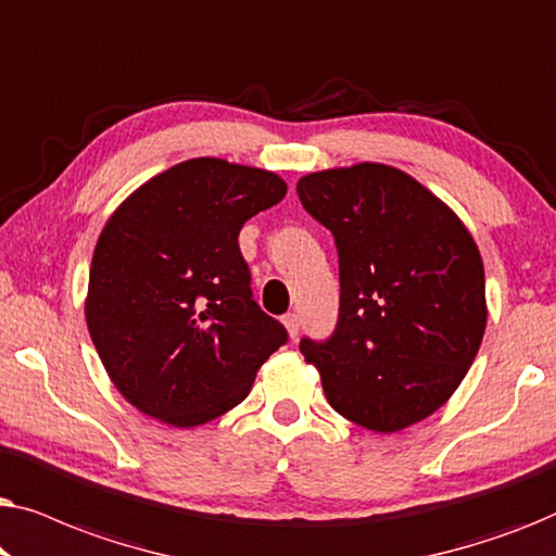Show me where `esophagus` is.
Returning <instances> with one entry per match:
<instances>
[{"label":"esophagus","instance_id":"obj_1","mask_svg":"<svg viewBox=\"0 0 556 556\" xmlns=\"http://www.w3.org/2000/svg\"><path fill=\"white\" fill-rule=\"evenodd\" d=\"M283 324H286V329H288V337H291V339L299 337V329H301L299 314H286L283 316Z\"/></svg>","mask_w":556,"mask_h":556}]
</instances>
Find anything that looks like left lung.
I'll use <instances>...</instances> for the list:
<instances>
[{"instance_id": "8db88e82", "label": "left lung", "mask_w": 556, "mask_h": 556, "mask_svg": "<svg viewBox=\"0 0 556 556\" xmlns=\"http://www.w3.org/2000/svg\"><path fill=\"white\" fill-rule=\"evenodd\" d=\"M295 192L339 253L337 329L301 339L326 400L375 432L425 420L458 390L485 331L473 238L430 189L387 164L308 174Z\"/></svg>"}]
</instances>
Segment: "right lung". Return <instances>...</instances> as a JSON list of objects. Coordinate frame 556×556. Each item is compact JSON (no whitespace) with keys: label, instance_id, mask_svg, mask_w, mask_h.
I'll return each mask as SVG.
<instances>
[{"label":"right lung","instance_id":"1","mask_svg":"<svg viewBox=\"0 0 556 556\" xmlns=\"http://www.w3.org/2000/svg\"><path fill=\"white\" fill-rule=\"evenodd\" d=\"M278 174L189 159L141 185L105 223L86 321L116 390L177 428L248 397L288 331L253 299L238 235L286 197Z\"/></svg>","mask_w":556,"mask_h":556}]
</instances>
